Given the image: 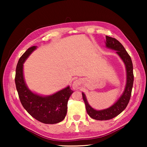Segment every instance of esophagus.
Wrapping results in <instances>:
<instances>
[{
	"label": "esophagus",
	"mask_w": 147,
	"mask_h": 147,
	"mask_svg": "<svg viewBox=\"0 0 147 147\" xmlns=\"http://www.w3.org/2000/svg\"><path fill=\"white\" fill-rule=\"evenodd\" d=\"M80 81L76 80L73 82V88L74 90H77V89H78L80 88Z\"/></svg>",
	"instance_id": "1"
}]
</instances>
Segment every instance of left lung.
<instances>
[{
	"label": "left lung",
	"mask_w": 147,
	"mask_h": 147,
	"mask_svg": "<svg viewBox=\"0 0 147 147\" xmlns=\"http://www.w3.org/2000/svg\"><path fill=\"white\" fill-rule=\"evenodd\" d=\"M106 47L116 51V53L123 61L126 70V84L125 89L117 101L109 108L96 110L89 105L85 94L82 93L83 100L86 104V111L92 119L99 121L109 120L119 115L126 108L130 101L134 84L133 64L130 56L120 42L116 39L106 36Z\"/></svg>",
	"instance_id": "obj_1"
}]
</instances>
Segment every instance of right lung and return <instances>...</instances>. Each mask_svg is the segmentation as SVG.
Returning <instances> with one entry per match:
<instances>
[{"instance_id": "obj_1", "label": "right lung", "mask_w": 147, "mask_h": 147, "mask_svg": "<svg viewBox=\"0 0 147 147\" xmlns=\"http://www.w3.org/2000/svg\"><path fill=\"white\" fill-rule=\"evenodd\" d=\"M36 48L30 47L19 59L15 78L17 91L22 105L32 117L45 124L58 123L65 117L68 100L73 91L68 86L52 95L41 96L28 88L24 79L23 63Z\"/></svg>"}]
</instances>
